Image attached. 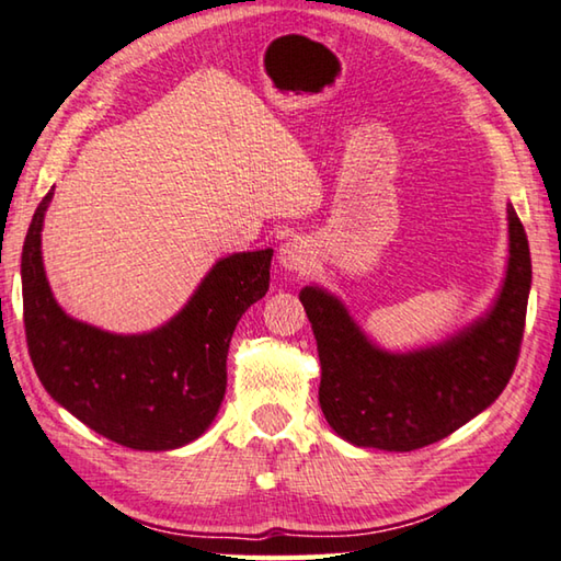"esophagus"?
<instances>
[{
	"mask_svg": "<svg viewBox=\"0 0 561 561\" xmlns=\"http://www.w3.org/2000/svg\"><path fill=\"white\" fill-rule=\"evenodd\" d=\"M279 266L289 272H305L309 264H312V249H309L305 237H289L287 242H282L277 252Z\"/></svg>",
	"mask_w": 561,
	"mask_h": 561,
	"instance_id": "1",
	"label": "esophagus"
}]
</instances>
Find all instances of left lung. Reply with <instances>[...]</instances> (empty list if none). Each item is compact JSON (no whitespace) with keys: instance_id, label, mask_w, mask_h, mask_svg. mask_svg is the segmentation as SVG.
<instances>
[{"instance_id":"obj_1","label":"left lung","mask_w":561,"mask_h":561,"mask_svg":"<svg viewBox=\"0 0 561 561\" xmlns=\"http://www.w3.org/2000/svg\"><path fill=\"white\" fill-rule=\"evenodd\" d=\"M506 221L510 260L500 295L482 317L439 344L387 352L332 291L314 284L299 291L322 364L319 404L342 439L412 451L449 437L502 394L519 357L531 287L527 232L512 204Z\"/></svg>"}]
</instances>
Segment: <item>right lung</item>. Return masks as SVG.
<instances>
[{
  "instance_id": "right-lung-1",
  "label": "right lung",
  "mask_w": 561,
  "mask_h": 561,
  "mask_svg": "<svg viewBox=\"0 0 561 561\" xmlns=\"http://www.w3.org/2000/svg\"><path fill=\"white\" fill-rule=\"evenodd\" d=\"M39 202L22 249L26 346L57 404L102 437L141 451L184 447L215 422L227 389L234 327L270 289L272 249L237 252L211 266L167 324L141 334L104 332L69 317L51 295Z\"/></svg>"
}]
</instances>
